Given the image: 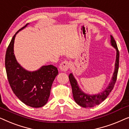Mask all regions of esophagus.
<instances>
[{
  "instance_id": "obj_1",
  "label": "esophagus",
  "mask_w": 129,
  "mask_h": 129,
  "mask_svg": "<svg viewBox=\"0 0 129 129\" xmlns=\"http://www.w3.org/2000/svg\"><path fill=\"white\" fill-rule=\"evenodd\" d=\"M69 62L68 61H64L60 64V70L62 72H66L69 68Z\"/></svg>"
}]
</instances>
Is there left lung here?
Listing matches in <instances>:
<instances>
[{
    "instance_id": "8db88e82",
    "label": "left lung",
    "mask_w": 129,
    "mask_h": 129,
    "mask_svg": "<svg viewBox=\"0 0 129 129\" xmlns=\"http://www.w3.org/2000/svg\"><path fill=\"white\" fill-rule=\"evenodd\" d=\"M110 43L111 45L116 49V57L115 64H114V71L113 74V76L109 85L103 91L98 94H89L83 91L82 89L79 87L77 80L74 77L73 73H70L69 76V78L71 84L72 88V92L74 100L77 105L83 107H92L95 106L99 105L102 102H103L107 98L109 94L113 89L115 84L117 76L119 70V52L118 50L117 44L114 40L113 37L110 35Z\"/></svg>"
}]
</instances>
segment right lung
<instances>
[{"label":"right lung","mask_w":129,"mask_h":129,"mask_svg":"<svg viewBox=\"0 0 129 129\" xmlns=\"http://www.w3.org/2000/svg\"><path fill=\"white\" fill-rule=\"evenodd\" d=\"M28 24L19 29L11 40L6 50L5 67L9 83L16 96L25 105L38 108L45 106L48 101L58 70L57 68L50 64L30 72L24 69L17 62L14 54L15 39L19 31Z\"/></svg>","instance_id":"add662e5"}]
</instances>
